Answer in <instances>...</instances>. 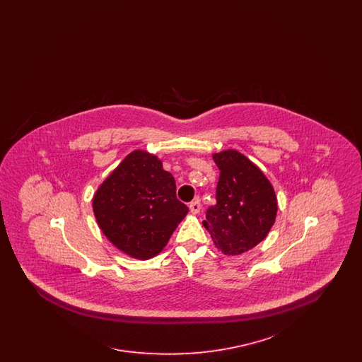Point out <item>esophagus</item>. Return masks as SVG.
<instances>
[{"label": "esophagus", "mask_w": 362, "mask_h": 362, "mask_svg": "<svg viewBox=\"0 0 362 362\" xmlns=\"http://www.w3.org/2000/svg\"><path fill=\"white\" fill-rule=\"evenodd\" d=\"M201 207H202V205H201V202L198 199H195V201H192L189 204V210H191L192 214H198L201 211Z\"/></svg>", "instance_id": "34e87169"}]
</instances>
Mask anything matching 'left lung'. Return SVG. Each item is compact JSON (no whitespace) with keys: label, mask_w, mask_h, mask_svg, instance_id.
Segmentation results:
<instances>
[{"label":"left lung","mask_w":362,"mask_h":362,"mask_svg":"<svg viewBox=\"0 0 362 362\" xmlns=\"http://www.w3.org/2000/svg\"><path fill=\"white\" fill-rule=\"evenodd\" d=\"M220 170L216 205L206 210V228L225 255H239L263 240L276 221L274 189L258 167L238 151L213 155Z\"/></svg>","instance_id":"obj_1"}]
</instances>
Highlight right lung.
Instances as JSON below:
<instances>
[{"mask_svg": "<svg viewBox=\"0 0 362 362\" xmlns=\"http://www.w3.org/2000/svg\"><path fill=\"white\" fill-rule=\"evenodd\" d=\"M93 213L107 239L124 254L153 258L189 213L176 198L173 175L148 152L124 157L93 197Z\"/></svg>", "mask_w": 362, "mask_h": 362, "instance_id": "obj_1", "label": "right lung"}]
</instances>
